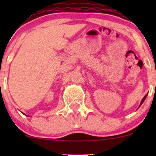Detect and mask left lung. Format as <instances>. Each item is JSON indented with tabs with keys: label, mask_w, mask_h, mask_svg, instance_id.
<instances>
[{
	"label": "left lung",
	"mask_w": 156,
	"mask_h": 156,
	"mask_svg": "<svg viewBox=\"0 0 156 156\" xmlns=\"http://www.w3.org/2000/svg\"><path fill=\"white\" fill-rule=\"evenodd\" d=\"M146 96H147V94H146V95L145 96V97H144V98H143L142 101H141V103H140V106H141V105H142V103H144V100H145V99H146Z\"/></svg>",
	"instance_id": "8db88e82"
}]
</instances>
